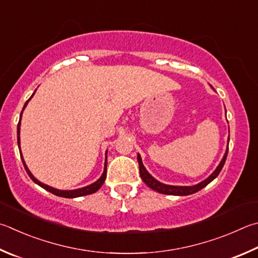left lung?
I'll return each instance as SVG.
<instances>
[{
    "instance_id": "1",
    "label": "left lung",
    "mask_w": 258,
    "mask_h": 258,
    "mask_svg": "<svg viewBox=\"0 0 258 258\" xmlns=\"http://www.w3.org/2000/svg\"><path fill=\"white\" fill-rule=\"evenodd\" d=\"M229 141V140H228ZM228 156V148L226 150V153H224V156L222 158V160L220 161L219 166L217 167V169H215L212 174H211L207 179H204L203 181H201L200 184L198 185H194V186H174V185H166V184H162L159 180H157L156 178H153L151 175L149 174L148 170L145 169V167L143 166V162H142V159L140 154H138V161H139V168H140V176H141L142 180L147 184L150 188H152L153 190L159 191V193L161 194H167V195H179V196H185V195H190V194H194L196 191L201 190L202 188H204L205 186L208 184H210L211 181H212L214 178H217L218 175L220 174V171L222 170V168L224 166V162H226V159Z\"/></svg>"
}]
</instances>
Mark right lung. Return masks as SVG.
Masks as SVG:
<instances>
[{"label": "right lung", "mask_w": 258, "mask_h": 258, "mask_svg": "<svg viewBox=\"0 0 258 258\" xmlns=\"http://www.w3.org/2000/svg\"><path fill=\"white\" fill-rule=\"evenodd\" d=\"M35 91H36V90H35ZM34 95H35V92L32 93V96H34ZM32 96H31V97H32ZM31 97L29 98V99H28V100L26 101L25 106H23V109L26 108V106H27V104H28V101H29V100L31 99ZM23 109H22V111H23ZM22 111H21V115H20V120H19V123H18V127H17L19 150H20V125H21L20 121H21ZM20 156H21V160H22L23 166H25V169H26V171H27V174L29 175V177L31 178L32 180H34V182H36V184H37V185H39L40 187H43L44 189L50 191L51 194H54V195H56V196H60V198H65V199H74V198H80V196H84V195H90V194H93V193H96V191L100 188V187L102 186V184H104L105 179H106V174H107V152H106V160H105L104 172H102V175H101V177L99 178V179H98L97 181L93 182V184H91V185H88V186H86V187H82V188H78V189H73V190H60V189H56V188H54V187H50V186H48V185L43 184V182H40L38 179H37V178H35V176H34V175L31 174L30 170L28 169V167H27V165H26V162H25V160H23L22 153H20Z\"/></svg>", "instance_id": "right-lung-1"}]
</instances>
